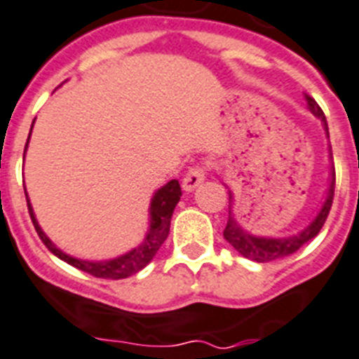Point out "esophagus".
Here are the masks:
<instances>
[{
  "instance_id": "1",
  "label": "esophagus",
  "mask_w": 359,
  "mask_h": 359,
  "mask_svg": "<svg viewBox=\"0 0 359 359\" xmlns=\"http://www.w3.org/2000/svg\"><path fill=\"white\" fill-rule=\"evenodd\" d=\"M205 177L207 168L203 167V165H194L192 168H189V172L183 177V189H185V191H194Z\"/></svg>"
}]
</instances>
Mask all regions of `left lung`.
<instances>
[{"label":"left lung","instance_id":"1","mask_svg":"<svg viewBox=\"0 0 359 359\" xmlns=\"http://www.w3.org/2000/svg\"><path fill=\"white\" fill-rule=\"evenodd\" d=\"M304 99H306L308 102V109H310L313 115H318L328 132L327 117H325V114H323V109L319 108L318 102L313 100V97H310V95L306 93H304ZM334 189H336V172L332 174L330 191H328L327 201H325V205H323V209L319 211L318 218H316L303 233H299V235L290 236V238H260V236H251L248 235L242 227H238V224L233 220V216H231L229 211L227 226L226 229H224V238H226L242 257L255 260V262H271V260H279L284 259V257H290L292 253L301 250L306 242H310L313 236H318L321 227L325 226V222H327L328 218V212L332 209Z\"/></svg>","mask_w":359,"mask_h":359}]
</instances>
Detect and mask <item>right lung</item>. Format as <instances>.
Returning a JSON list of instances; mask_svg holds the SVG:
<instances>
[{"mask_svg": "<svg viewBox=\"0 0 359 359\" xmlns=\"http://www.w3.org/2000/svg\"><path fill=\"white\" fill-rule=\"evenodd\" d=\"M34 123V121H32ZM31 135V133H29ZM27 148V144H25ZM182 196V187L177 180L168 182L167 185L161 187L156 196L152 200V207H150V231H148L147 238L137 250H132L130 253L123 255L119 259L106 260V262H88V260H79L75 257H69L62 250H58L51 240L47 238L46 233L40 229L36 218H34V212H32V207L27 200V207H29V215H31L32 226L36 229L40 240L46 244V248L51 251L53 255H56L58 259H62L67 264L75 266L76 269H82L86 273L93 275L97 279H111L119 280L126 279L130 275L137 273L139 269H143L144 266L154 259V255L158 253V250L161 248V244L167 240L168 231H170V218H172V212L176 209L177 201ZM27 198V192H25Z\"/></svg>", "mask_w": 359, "mask_h": 359, "instance_id": "add662e5", "label": "right lung"}]
</instances>
